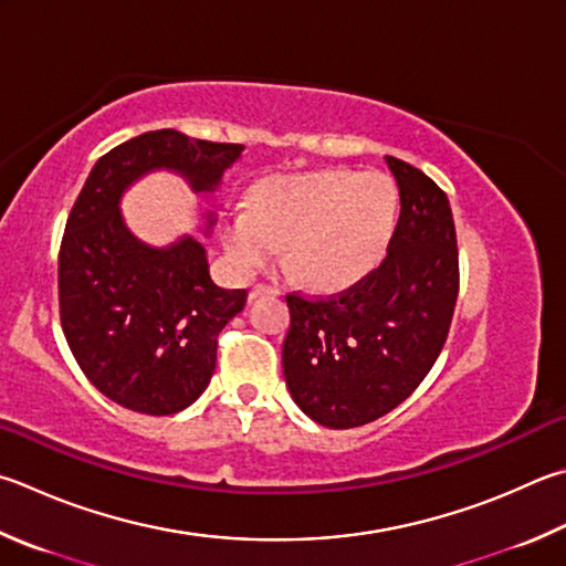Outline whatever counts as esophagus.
Listing matches in <instances>:
<instances>
[{
    "label": "esophagus",
    "instance_id": "1",
    "mask_svg": "<svg viewBox=\"0 0 566 566\" xmlns=\"http://www.w3.org/2000/svg\"><path fill=\"white\" fill-rule=\"evenodd\" d=\"M260 294H272V296H276V294H280V290H276V286H270V284H254L250 296L254 300V296H260Z\"/></svg>",
    "mask_w": 566,
    "mask_h": 566
}]
</instances>
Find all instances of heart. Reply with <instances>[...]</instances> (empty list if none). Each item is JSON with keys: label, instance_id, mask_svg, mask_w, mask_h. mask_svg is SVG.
Returning <instances> with one entry per match:
<instances>
[{"label": "heart", "instance_id": "heart-1", "mask_svg": "<svg viewBox=\"0 0 566 566\" xmlns=\"http://www.w3.org/2000/svg\"><path fill=\"white\" fill-rule=\"evenodd\" d=\"M398 210V188L384 172L334 170L264 182L250 208L224 212L220 232L242 274L272 264L286 244L302 282L342 290L384 262Z\"/></svg>", "mask_w": 566, "mask_h": 566}]
</instances>
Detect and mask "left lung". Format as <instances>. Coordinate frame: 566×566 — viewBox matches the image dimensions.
Masks as SVG:
<instances>
[{
  "instance_id": "left-lung-1",
  "label": "left lung",
  "mask_w": 566,
  "mask_h": 566,
  "mask_svg": "<svg viewBox=\"0 0 566 566\" xmlns=\"http://www.w3.org/2000/svg\"><path fill=\"white\" fill-rule=\"evenodd\" d=\"M386 163L400 218L384 262L338 294H286V388L306 416L334 430L371 423L413 394L443 352L458 302L448 195L406 160Z\"/></svg>"
}]
</instances>
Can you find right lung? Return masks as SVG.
I'll return each instance as SVG.
<instances>
[{
  "label": "right lung",
  "mask_w": 566,
  "mask_h": 566,
  "mask_svg": "<svg viewBox=\"0 0 566 566\" xmlns=\"http://www.w3.org/2000/svg\"><path fill=\"white\" fill-rule=\"evenodd\" d=\"M242 148L148 130L101 156L81 188L59 250V314L81 371L113 403L146 416L195 403L212 378L220 332L248 302V290L210 280L198 240L156 250L133 238L118 210L123 190L168 168L195 192H212Z\"/></svg>",
  "instance_id": "add662e5"
}]
</instances>
